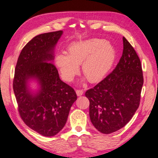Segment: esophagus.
I'll use <instances>...</instances> for the list:
<instances>
[{
    "instance_id": "esophagus-1",
    "label": "esophagus",
    "mask_w": 158,
    "mask_h": 158,
    "mask_svg": "<svg viewBox=\"0 0 158 158\" xmlns=\"http://www.w3.org/2000/svg\"><path fill=\"white\" fill-rule=\"evenodd\" d=\"M76 94L77 96H81V95L83 94V90L82 89H76Z\"/></svg>"
}]
</instances>
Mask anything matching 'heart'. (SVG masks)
Instances as JSON below:
<instances>
[{
	"label": "heart",
	"mask_w": 158,
	"mask_h": 158,
	"mask_svg": "<svg viewBox=\"0 0 158 158\" xmlns=\"http://www.w3.org/2000/svg\"><path fill=\"white\" fill-rule=\"evenodd\" d=\"M68 51V55L61 53L56 57V66L66 81L73 79L78 73L81 64L83 74L89 82L102 81L109 72L115 59L112 45L99 38L72 43Z\"/></svg>",
	"instance_id": "1"
}]
</instances>
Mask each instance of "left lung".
Here are the masks:
<instances>
[{
    "label": "left lung",
    "mask_w": 158,
    "mask_h": 158,
    "mask_svg": "<svg viewBox=\"0 0 158 158\" xmlns=\"http://www.w3.org/2000/svg\"><path fill=\"white\" fill-rule=\"evenodd\" d=\"M123 40V55L114 70L85 92L92 125L106 134L125 127L140 103L143 84L141 61L127 40Z\"/></svg>",
    "instance_id": "left-lung-1"
}]
</instances>
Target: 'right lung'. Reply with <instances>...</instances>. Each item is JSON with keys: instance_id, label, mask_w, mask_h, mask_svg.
<instances>
[{"instance_id": "obj_1", "label": "right lung", "mask_w": 158, "mask_h": 158, "mask_svg": "<svg viewBox=\"0 0 158 158\" xmlns=\"http://www.w3.org/2000/svg\"><path fill=\"white\" fill-rule=\"evenodd\" d=\"M62 33L57 31L35 36L22 49L15 70L13 90L21 118L31 130L49 137L63 129L77 99L73 87L61 81L50 62ZM30 78H35L41 86L35 95L28 90Z\"/></svg>"}]
</instances>
